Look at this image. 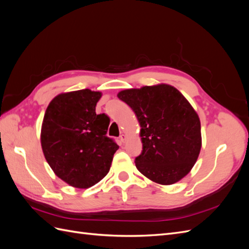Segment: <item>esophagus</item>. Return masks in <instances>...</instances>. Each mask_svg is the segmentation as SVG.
<instances>
[{
	"label": "esophagus",
	"instance_id": "obj_1",
	"mask_svg": "<svg viewBox=\"0 0 249 249\" xmlns=\"http://www.w3.org/2000/svg\"><path fill=\"white\" fill-rule=\"evenodd\" d=\"M119 140H120V142H125V140H126V136H125V135H124V134H122V135H120V136H119Z\"/></svg>",
	"mask_w": 249,
	"mask_h": 249
}]
</instances>
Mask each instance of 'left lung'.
I'll return each instance as SVG.
<instances>
[{
  "instance_id": "8db88e82",
  "label": "left lung",
  "mask_w": 249,
  "mask_h": 249,
  "mask_svg": "<svg viewBox=\"0 0 249 249\" xmlns=\"http://www.w3.org/2000/svg\"><path fill=\"white\" fill-rule=\"evenodd\" d=\"M118 99L132 108L141 126L137 169L153 182L171 185L190 172L201 147L197 113L167 84L125 89Z\"/></svg>"
}]
</instances>
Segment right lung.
Returning <instances> with one entry per match:
<instances>
[{"label": "right lung", "instance_id": "1", "mask_svg": "<svg viewBox=\"0 0 249 249\" xmlns=\"http://www.w3.org/2000/svg\"><path fill=\"white\" fill-rule=\"evenodd\" d=\"M102 93L82 89L57 95L49 104L41 126V147L55 175L86 189L110 170L118 145L107 137L109 119L96 114Z\"/></svg>", "mask_w": 249, "mask_h": 249}]
</instances>
